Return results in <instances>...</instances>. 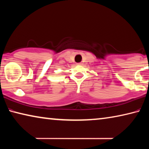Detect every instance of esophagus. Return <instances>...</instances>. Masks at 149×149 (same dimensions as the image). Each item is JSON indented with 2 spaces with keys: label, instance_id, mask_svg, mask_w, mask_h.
I'll list each match as a JSON object with an SVG mask.
<instances>
[{
  "label": "esophagus",
  "instance_id": "34e87169",
  "mask_svg": "<svg viewBox=\"0 0 149 149\" xmlns=\"http://www.w3.org/2000/svg\"><path fill=\"white\" fill-rule=\"evenodd\" d=\"M77 64H79V65H82V64H83V63H82L81 62H79V63H77Z\"/></svg>",
  "mask_w": 149,
  "mask_h": 149
}]
</instances>
